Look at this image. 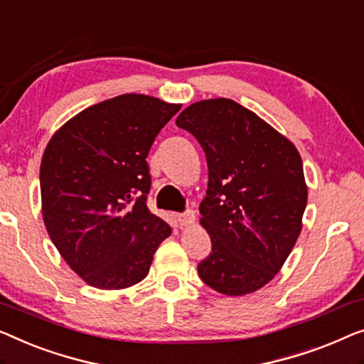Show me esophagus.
<instances>
[{
	"label": "esophagus",
	"instance_id": "1",
	"mask_svg": "<svg viewBox=\"0 0 364 364\" xmlns=\"http://www.w3.org/2000/svg\"><path fill=\"white\" fill-rule=\"evenodd\" d=\"M176 220H177L178 226H187V225H192L193 221H195V213L192 212V210H187V212L176 215Z\"/></svg>",
	"mask_w": 364,
	"mask_h": 364
}]
</instances>
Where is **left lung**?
<instances>
[{
    "label": "left lung",
    "instance_id": "8db88e82",
    "mask_svg": "<svg viewBox=\"0 0 364 364\" xmlns=\"http://www.w3.org/2000/svg\"><path fill=\"white\" fill-rule=\"evenodd\" d=\"M176 124L198 141L208 166L200 223L212 252L198 276L225 296L255 292L279 272L302 230L307 186L299 151L228 98L193 103Z\"/></svg>",
    "mask_w": 364,
    "mask_h": 364
}]
</instances>
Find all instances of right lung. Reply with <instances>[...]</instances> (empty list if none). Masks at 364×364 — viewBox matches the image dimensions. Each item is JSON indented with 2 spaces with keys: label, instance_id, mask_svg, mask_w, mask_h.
<instances>
[{
  "label": "right lung",
  "instance_id": "obj_1",
  "mask_svg": "<svg viewBox=\"0 0 364 364\" xmlns=\"http://www.w3.org/2000/svg\"><path fill=\"white\" fill-rule=\"evenodd\" d=\"M181 109L126 93L68 119L41 162L42 218L67 264L98 289H124L147 276L171 226L147 208L146 157Z\"/></svg>",
  "mask_w": 364,
  "mask_h": 364
}]
</instances>
